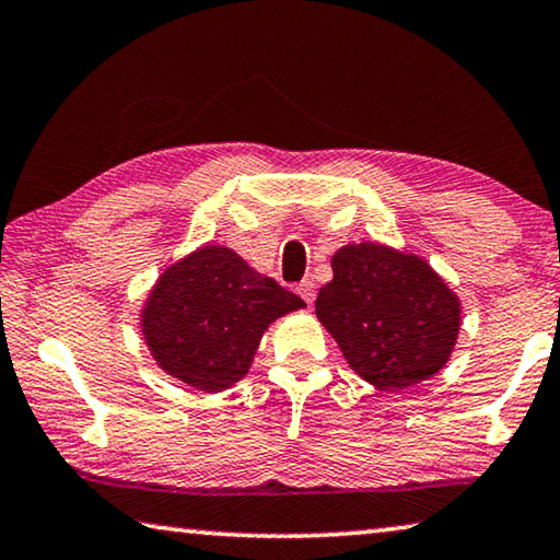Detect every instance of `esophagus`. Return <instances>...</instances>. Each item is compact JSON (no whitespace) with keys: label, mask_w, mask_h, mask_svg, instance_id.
Segmentation results:
<instances>
[{"label":"esophagus","mask_w":560,"mask_h":560,"mask_svg":"<svg viewBox=\"0 0 560 560\" xmlns=\"http://www.w3.org/2000/svg\"><path fill=\"white\" fill-rule=\"evenodd\" d=\"M296 294H299L301 299H304L308 306H312L314 299H316V283H314L312 279H304V281H301L299 287H296Z\"/></svg>","instance_id":"1"}]
</instances>
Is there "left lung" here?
Listing matches in <instances>:
<instances>
[{
  "label": "left lung",
  "instance_id": "1",
  "mask_svg": "<svg viewBox=\"0 0 560 560\" xmlns=\"http://www.w3.org/2000/svg\"><path fill=\"white\" fill-rule=\"evenodd\" d=\"M331 269L316 316L361 378L392 392L443 369L460 304L429 264L381 244H349L334 254Z\"/></svg>",
  "mask_w": 560,
  "mask_h": 560
}]
</instances>
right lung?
Masks as SVG:
<instances>
[{
    "label": "right lung",
    "mask_w": 560,
    "mask_h": 560,
    "mask_svg": "<svg viewBox=\"0 0 560 560\" xmlns=\"http://www.w3.org/2000/svg\"><path fill=\"white\" fill-rule=\"evenodd\" d=\"M306 306L224 246L168 266L144 306V339L166 374L221 392L244 378L273 318Z\"/></svg>",
    "instance_id": "right-lung-1"
}]
</instances>
